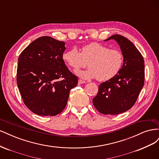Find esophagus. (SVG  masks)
I'll use <instances>...</instances> for the list:
<instances>
[{"label": "esophagus", "instance_id": "obj_1", "mask_svg": "<svg viewBox=\"0 0 159 159\" xmlns=\"http://www.w3.org/2000/svg\"><path fill=\"white\" fill-rule=\"evenodd\" d=\"M86 81H84V80H78V84H85Z\"/></svg>", "mask_w": 159, "mask_h": 159}]
</instances>
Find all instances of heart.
Returning a JSON list of instances; mask_svg holds the SVG:
<instances>
[{
    "instance_id": "1",
    "label": "heart",
    "mask_w": 159,
    "mask_h": 159,
    "mask_svg": "<svg viewBox=\"0 0 159 159\" xmlns=\"http://www.w3.org/2000/svg\"><path fill=\"white\" fill-rule=\"evenodd\" d=\"M65 63L74 70L84 68L86 70L77 71L80 78L85 80L96 78L99 81L113 78L121 70L123 64L122 52L98 42H92L81 48V52L72 47L62 54Z\"/></svg>"
}]
</instances>
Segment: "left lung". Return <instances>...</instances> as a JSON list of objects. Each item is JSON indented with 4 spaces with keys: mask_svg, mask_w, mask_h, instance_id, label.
<instances>
[{
    "mask_svg": "<svg viewBox=\"0 0 159 159\" xmlns=\"http://www.w3.org/2000/svg\"><path fill=\"white\" fill-rule=\"evenodd\" d=\"M111 39L119 44L124 62L116 75L99 85L93 103L101 113L117 115L127 111L135 103L144 85L145 64L141 52L127 38L115 34L105 41Z\"/></svg>",
    "mask_w": 159,
    "mask_h": 159,
    "instance_id": "obj_1",
    "label": "left lung"
}]
</instances>
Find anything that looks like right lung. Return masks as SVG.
<instances>
[{
  "instance_id": "add662e5",
  "label": "right lung",
  "mask_w": 159,
  "mask_h": 159,
  "mask_svg": "<svg viewBox=\"0 0 159 159\" xmlns=\"http://www.w3.org/2000/svg\"><path fill=\"white\" fill-rule=\"evenodd\" d=\"M65 43L50 36L34 40L18 57L16 81L23 102L34 113L55 116L66 107L78 78L62 59Z\"/></svg>"
}]
</instances>
